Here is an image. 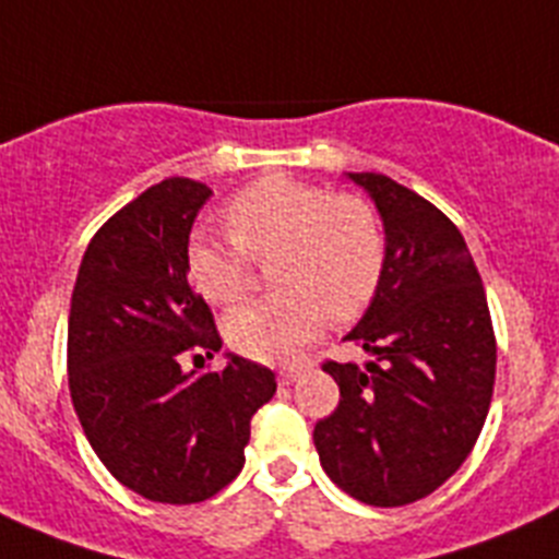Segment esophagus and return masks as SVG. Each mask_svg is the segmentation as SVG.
<instances>
[{
    "instance_id": "34e87169",
    "label": "esophagus",
    "mask_w": 559,
    "mask_h": 559,
    "mask_svg": "<svg viewBox=\"0 0 559 559\" xmlns=\"http://www.w3.org/2000/svg\"><path fill=\"white\" fill-rule=\"evenodd\" d=\"M299 374H302V367H283L276 378H280V383H283V386H288V383H294Z\"/></svg>"
}]
</instances>
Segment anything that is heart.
Segmentation results:
<instances>
[{
	"label": "heart",
	"mask_w": 559,
	"mask_h": 559,
	"mask_svg": "<svg viewBox=\"0 0 559 559\" xmlns=\"http://www.w3.org/2000/svg\"><path fill=\"white\" fill-rule=\"evenodd\" d=\"M231 240L192 237V283L212 305H235L254 263H271L280 294L231 310L224 335L254 360H285L322 333L328 316L349 322L367 310L383 276V235L358 195L330 192L288 176L246 187L226 210Z\"/></svg>",
	"instance_id": "obj_1"
}]
</instances>
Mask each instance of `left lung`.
Instances as JSON below:
<instances>
[{
    "label": "left lung",
    "mask_w": 559,
    "mask_h": 559,
    "mask_svg": "<svg viewBox=\"0 0 559 559\" xmlns=\"http://www.w3.org/2000/svg\"><path fill=\"white\" fill-rule=\"evenodd\" d=\"M386 231L383 276L347 341L367 367L328 360L341 400L313 431L322 467L369 507L431 496L471 456L490 412L496 333L481 276L445 212L380 173H347Z\"/></svg>",
    "instance_id": "8db88e82"
}]
</instances>
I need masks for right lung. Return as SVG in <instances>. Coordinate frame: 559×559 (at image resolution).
I'll return each mask as SVG.
<instances>
[{"label": "right lung", "mask_w": 559, "mask_h": 559, "mask_svg": "<svg viewBox=\"0 0 559 559\" xmlns=\"http://www.w3.org/2000/svg\"><path fill=\"white\" fill-rule=\"evenodd\" d=\"M212 190L147 187L92 237L69 308V394L88 445L147 501L199 503L243 471L251 417L276 392L269 367L240 355L185 372L190 349H221L210 305L190 283L187 246ZM201 358V355H195Z\"/></svg>", "instance_id": "add662e5"}]
</instances>
